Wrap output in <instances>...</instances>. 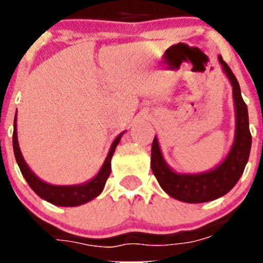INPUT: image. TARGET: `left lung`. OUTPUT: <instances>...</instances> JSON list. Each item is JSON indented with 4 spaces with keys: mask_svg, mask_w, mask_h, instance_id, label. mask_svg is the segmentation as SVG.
<instances>
[{
    "mask_svg": "<svg viewBox=\"0 0 263 263\" xmlns=\"http://www.w3.org/2000/svg\"><path fill=\"white\" fill-rule=\"evenodd\" d=\"M219 62L233 86L235 110L234 141L224 160L210 171L201 173H179L172 169L164 159L158 137L151 146V169L164 192L171 197L187 203H202L227 195L239 181L251 151L252 136L249 132L248 109L240 94L237 78L229 66L219 55Z\"/></svg>",
    "mask_w": 263,
    "mask_h": 263,
    "instance_id": "obj_1",
    "label": "left lung"
}]
</instances>
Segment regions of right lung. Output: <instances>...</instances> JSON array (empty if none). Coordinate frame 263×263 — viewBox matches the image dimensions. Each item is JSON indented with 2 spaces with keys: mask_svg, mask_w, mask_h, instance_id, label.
Here are the masks:
<instances>
[{
  "mask_svg": "<svg viewBox=\"0 0 263 263\" xmlns=\"http://www.w3.org/2000/svg\"><path fill=\"white\" fill-rule=\"evenodd\" d=\"M124 131L119 134L116 137L115 141L112 142L108 153L107 158H105L104 163H103L102 168L98 172L97 176L92 177L90 181L81 183V184H71V185H55L50 184L42 181L39 177L35 176L33 171L29 168L26 164L25 159H24L23 154H21L20 146H18L17 141V128H16V116H15L14 121V136H12V146H14V154L16 163L20 168L21 174L24 176L25 181L30 185L31 190L36 193L41 198L48 201L52 205L55 206H63V208H73V206H80L84 203L89 202V201L94 200L95 197L100 195L104 190L105 182H107L108 177L110 174V160H112L113 153L116 151L117 145L121 141L122 136H123Z\"/></svg>",
  "mask_w": 263,
  "mask_h": 263,
  "instance_id": "right-lung-1",
  "label": "right lung"
}]
</instances>
